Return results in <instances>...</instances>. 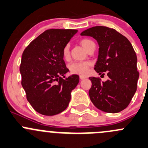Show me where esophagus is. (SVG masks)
Masks as SVG:
<instances>
[{
    "label": "esophagus",
    "mask_w": 148,
    "mask_h": 148,
    "mask_svg": "<svg viewBox=\"0 0 148 148\" xmlns=\"http://www.w3.org/2000/svg\"><path fill=\"white\" fill-rule=\"evenodd\" d=\"M86 77H85V76L83 75H80V80H83V79H86Z\"/></svg>",
    "instance_id": "1"
}]
</instances>
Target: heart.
Segmentation results:
<instances>
[{
	"mask_svg": "<svg viewBox=\"0 0 148 148\" xmlns=\"http://www.w3.org/2000/svg\"><path fill=\"white\" fill-rule=\"evenodd\" d=\"M93 43V41L88 39H83L80 41V44L86 51L88 50L90 45H92ZM62 56H63L64 59H68L69 58L70 50L68 45H66L64 47L63 50H62ZM90 65L91 63L90 62H75L69 65V70L72 73L84 75L88 73V68L90 66Z\"/></svg>",
	"mask_w": 148,
	"mask_h": 148,
	"instance_id": "obj_1",
	"label": "heart"
}]
</instances>
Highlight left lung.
I'll use <instances>...</instances> for the list:
<instances>
[{"label": "left lung", "instance_id": "left-lung-1", "mask_svg": "<svg viewBox=\"0 0 148 148\" xmlns=\"http://www.w3.org/2000/svg\"><path fill=\"white\" fill-rule=\"evenodd\" d=\"M81 36H92L99 44L95 71L109 77L101 82L90 77V101L96 108L107 113H118L128 106L137 90L139 72L137 55L127 37L115 29L98 26L83 31Z\"/></svg>", "mask_w": 148, "mask_h": 148}]
</instances>
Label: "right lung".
Here are the masks:
<instances>
[{"label": "right lung", "mask_w": 148, "mask_h": 148, "mask_svg": "<svg viewBox=\"0 0 148 148\" xmlns=\"http://www.w3.org/2000/svg\"><path fill=\"white\" fill-rule=\"evenodd\" d=\"M76 29H48L34 39L24 49L20 73L26 99L36 112L45 116L61 113L68 107L71 91L79 76L64 75L69 71L62 50Z\"/></svg>", "instance_id": "obj_1"}]
</instances>
